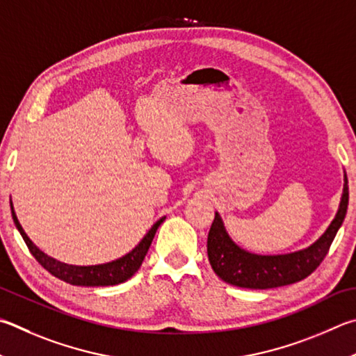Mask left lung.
Returning <instances> with one entry per match:
<instances>
[{
	"mask_svg": "<svg viewBox=\"0 0 356 356\" xmlns=\"http://www.w3.org/2000/svg\"><path fill=\"white\" fill-rule=\"evenodd\" d=\"M348 205V182L344 174V190L338 213L319 240L307 249L283 255H258L241 249L229 236L219 213L209 232L207 254L215 274L225 283L250 289H269L291 285L308 277L319 266L344 221Z\"/></svg>",
	"mask_w": 356,
	"mask_h": 356,
	"instance_id": "obj_1",
	"label": "left lung"
}]
</instances>
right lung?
<instances>
[{
    "label": "right lung",
    "instance_id": "1",
    "mask_svg": "<svg viewBox=\"0 0 356 356\" xmlns=\"http://www.w3.org/2000/svg\"><path fill=\"white\" fill-rule=\"evenodd\" d=\"M10 211H12V219H14L15 222V227L18 229V232H20L26 245H28L31 254L35 257V260L40 263L48 273L57 277V279H60L63 282L70 283V285H76V286H111V285H118V283H122L127 279H131V277L140 269L141 263H143L154 236H156L159 225L165 221V216L160 218L159 221L149 229V232L145 235L143 240L138 243V245H135L129 254L118 258V260H113L111 263H104V264H95V266H76V264L62 263L59 260H56V258L47 255L29 240V236L26 235L22 224L18 222L14 205H12V200H10Z\"/></svg>",
    "mask_w": 356,
    "mask_h": 356
}]
</instances>
